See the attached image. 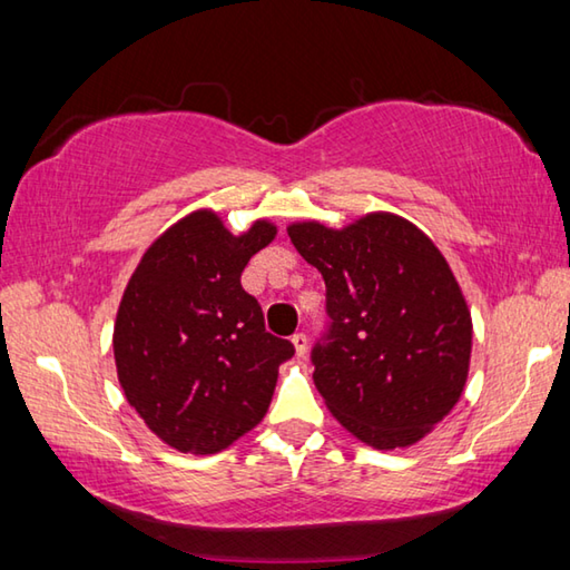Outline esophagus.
Masks as SVG:
<instances>
[{"label":"esophagus","instance_id":"obj_1","mask_svg":"<svg viewBox=\"0 0 570 570\" xmlns=\"http://www.w3.org/2000/svg\"><path fill=\"white\" fill-rule=\"evenodd\" d=\"M292 344H294V350H296V354H298V356H304V354H306L308 340H306V334H304V332L294 334V336H292Z\"/></svg>","mask_w":570,"mask_h":570}]
</instances>
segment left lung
Wrapping results in <instances>:
<instances>
[{
    "mask_svg": "<svg viewBox=\"0 0 570 570\" xmlns=\"http://www.w3.org/2000/svg\"><path fill=\"white\" fill-rule=\"evenodd\" d=\"M286 230L326 284L332 326L312 352L326 407L370 448L420 442L455 407L470 370V308L445 256L387 210Z\"/></svg>",
    "mask_w": 570,
    "mask_h": 570,
    "instance_id": "1",
    "label": "left lung"
}]
</instances>
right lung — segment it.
I'll return each instance as SVG.
<instances>
[{"mask_svg": "<svg viewBox=\"0 0 570 570\" xmlns=\"http://www.w3.org/2000/svg\"><path fill=\"white\" fill-rule=\"evenodd\" d=\"M274 238L266 218L234 236L216 210L198 208L153 240L125 286L112 332L118 382L173 450L216 455L272 404L294 344L264 330L240 272Z\"/></svg>", "mask_w": 570, "mask_h": 570, "instance_id": "1", "label": "right lung"}]
</instances>
